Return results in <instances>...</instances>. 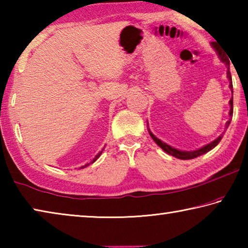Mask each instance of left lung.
Masks as SVG:
<instances>
[{"instance_id": "1", "label": "left lung", "mask_w": 248, "mask_h": 248, "mask_svg": "<svg viewBox=\"0 0 248 248\" xmlns=\"http://www.w3.org/2000/svg\"><path fill=\"white\" fill-rule=\"evenodd\" d=\"M212 46H213V48H215L216 50H217V54H219V58L221 59V61L222 62H224V63L228 65V78H229V79H230V89H231V91H232V93H233V84H232V77H231V72H230V61H229V58L226 57V54L225 53H223L222 52V50H220L219 48L217 47V45H216V43H212ZM230 105H231V109H230V116L232 117V115H233V97L230 99ZM231 120H232V118H231L228 123H226V124H225V128H228L229 125H230V124H231ZM150 136L152 137V139L155 141V143H156L158 146H161V148L165 151L166 153H169L170 155H171V156H174V157H176V158H180V159H191V158H195V157H197V156H199V155H202V154H204V153H207V152H209L210 150H212L213 148H215V146H217V144H219V142L221 141V139H222V134L221 136L217 138V139H216L215 141H212L211 143H209V144H207V145H204L203 148H201V149H199V150H197V151H189V152H187V151H179V150H176V149H174V148H171L170 145H169V144H166L165 142H162L161 140L159 139H157L156 137L154 136V134H152L150 132Z\"/></svg>"}]
</instances>
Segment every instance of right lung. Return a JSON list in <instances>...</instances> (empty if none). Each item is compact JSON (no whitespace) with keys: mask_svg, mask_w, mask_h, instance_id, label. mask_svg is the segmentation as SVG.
Returning <instances> with one entry per match:
<instances>
[{"mask_svg":"<svg viewBox=\"0 0 248 248\" xmlns=\"http://www.w3.org/2000/svg\"><path fill=\"white\" fill-rule=\"evenodd\" d=\"M100 154H102V152H100V153H99V154H97V155H96V156H95V158H94V159H93V162H91V163H89V164H85V165H84V166H82V167H81V169H84V167H86V166H89V165H90V164H92V163H94V162H95V161H96V159H97V158H98V157H99V155H100Z\"/></svg>","mask_w":248,"mask_h":248,"instance_id":"right-lung-1","label":"right lung"}]
</instances>
